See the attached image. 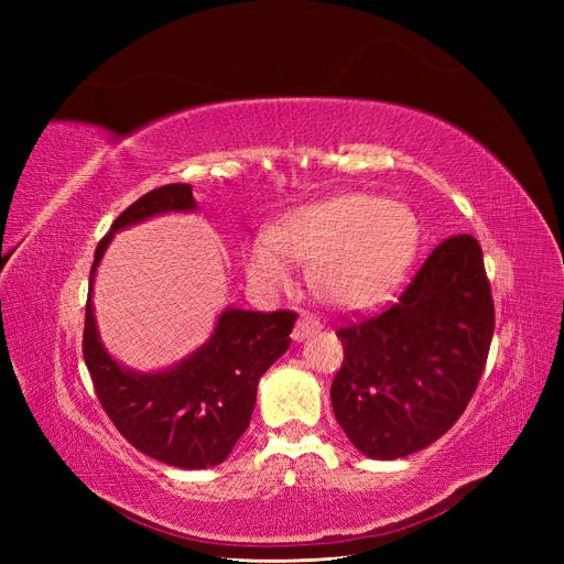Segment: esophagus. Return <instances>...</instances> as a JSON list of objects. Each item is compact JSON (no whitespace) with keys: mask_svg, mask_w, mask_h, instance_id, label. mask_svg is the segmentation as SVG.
<instances>
[{"mask_svg":"<svg viewBox=\"0 0 564 564\" xmlns=\"http://www.w3.org/2000/svg\"><path fill=\"white\" fill-rule=\"evenodd\" d=\"M315 332H319V319L315 315H311V313H301L296 327H294V334H292L294 340H305Z\"/></svg>","mask_w":564,"mask_h":564,"instance_id":"obj_1","label":"esophagus"}]
</instances>
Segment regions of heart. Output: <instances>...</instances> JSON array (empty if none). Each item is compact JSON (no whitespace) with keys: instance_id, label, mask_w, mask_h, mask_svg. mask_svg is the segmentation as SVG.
Masks as SVG:
<instances>
[{"instance_id":"1","label":"heart","mask_w":564,"mask_h":564,"mask_svg":"<svg viewBox=\"0 0 564 564\" xmlns=\"http://www.w3.org/2000/svg\"><path fill=\"white\" fill-rule=\"evenodd\" d=\"M419 242L416 218L398 202L338 195L284 214L247 251V275L278 292L294 280L293 261L311 263L317 292L340 308H367L398 286Z\"/></svg>"}]
</instances>
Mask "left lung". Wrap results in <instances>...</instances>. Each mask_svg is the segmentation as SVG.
I'll use <instances>...</instances> for the list:
<instances>
[{
    "mask_svg": "<svg viewBox=\"0 0 564 564\" xmlns=\"http://www.w3.org/2000/svg\"><path fill=\"white\" fill-rule=\"evenodd\" d=\"M494 334L482 249L452 235L423 261L395 303L344 324V365L332 383L340 429L369 458L433 445L466 412Z\"/></svg>",
    "mask_w": 564,
    "mask_h": 564,
    "instance_id": "obj_1",
    "label": "left lung"
}]
</instances>
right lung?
Listing matches in <instances>:
<instances>
[{"instance_id": "right-lung-1", "label": "right lung", "mask_w": 564, "mask_h": 564, "mask_svg": "<svg viewBox=\"0 0 564 564\" xmlns=\"http://www.w3.org/2000/svg\"><path fill=\"white\" fill-rule=\"evenodd\" d=\"M193 209L197 202L187 183H169L135 199L98 242L89 286L117 230L158 214ZM296 317L294 311L228 308L218 317L207 344L181 365L139 373L119 367L100 344L89 292L82 352L100 406L129 445L162 464L197 470L224 464L249 429L256 386L292 344L289 334Z\"/></svg>"}]
</instances>
